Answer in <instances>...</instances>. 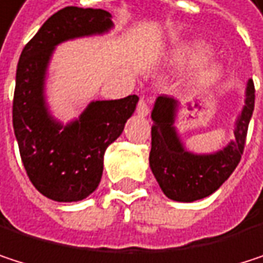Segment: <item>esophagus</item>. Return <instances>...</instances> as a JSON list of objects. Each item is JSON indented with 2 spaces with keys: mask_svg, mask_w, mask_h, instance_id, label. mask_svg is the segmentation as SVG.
<instances>
[{
  "mask_svg": "<svg viewBox=\"0 0 263 263\" xmlns=\"http://www.w3.org/2000/svg\"><path fill=\"white\" fill-rule=\"evenodd\" d=\"M138 115H141V116H147L148 113H150V105H148V99H145V98H141L139 99V102H138Z\"/></svg>",
  "mask_w": 263,
  "mask_h": 263,
  "instance_id": "obj_1",
  "label": "esophagus"
}]
</instances>
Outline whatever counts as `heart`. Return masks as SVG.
I'll return each mask as SVG.
<instances>
[{"label": "heart", "instance_id": "1", "mask_svg": "<svg viewBox=\"0 0 263 263\" xmlns=\"http://www.w3.org/2000/svg\"><path fill=\"white\" fill-rule=\"evenodd\" d=\"M206 76H208V78H214V76H216V71H210Z\"/></svg>", "mask_w": 263, "mask_h": 263}]
</instances>
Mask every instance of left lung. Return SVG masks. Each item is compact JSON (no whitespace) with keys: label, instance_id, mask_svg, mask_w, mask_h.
I'll list each match as a JSON object with an SVG mask.
<instances>
[{"label":"left lung","instance_id":"8db88e82","mask_svg":"<svg viewBox=\"0 0 263 263\" xmlns=\"http://www.w3.org/2000/svg\"><path fill=\"white\" fill-rule=\"evenodd\" d=\"M254 82L247 85V99L236 121L234 139L214 155L189 153L173 127L176 99L159 96L152 111L150 167L164 195L179 202H193L214 193L234 172L243 155L248 124L254 110Z\"/></svg>","mask_w":263,"mask_h":263}]
</instances>
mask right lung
I'll list each match as a JSON object with an SVG mask.
<instances>
[{"label":"right lung","instance_id":"obj_1","mask_svg":"<svg viewBox=\"0 0 263 263\" xmlns=\"http://www.w3.org/2000/svg\"><path fill=\"white\" fill-rule=\"evenodd\" d=\"M110 16L102 9L64 7L43 24L18 61L12 118L21 161L35 189L58 202L81 200L96 190L104 153L122 133L139 99L130 95L95 101L64 128L46 108L44 74L55 46L108 30L113 26Z\"/></svg>","mask_w":263,"mask_h":263}]
</instances>
